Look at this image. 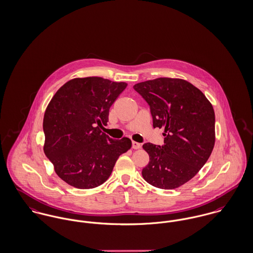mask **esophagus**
Wrapping results in <instances>:
<instances>
[{"mask_svg": "<svg viewBox=\"0 0 253 253\" xmlns=\"http://www.w3.org/2000/svg\"><path fill=\"white\" fill-rule=\"evenodd\" d=\"M140 147V144L138 143V142H136V141H132V148H134V149H138Z\"/></svg>", "mask_w": 253, "mask_h": 253, "instance_id": "34e87169", "label": "esophagus"}]
</instances>
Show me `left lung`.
I'll list each match as a JSON object with an SVG mask.
<instances>
[{
  "instance_id": "1",
  "label": "left lung",
  "mask_w": 253,
  "mask_h": 253,
  "mask_svg": "<svg viewBox=\"0 0 253 253\" xmlns=\"http://www.w3.org/2000/svg\"><path fill=\"white\" fill-rule=\"evenodd\" d=\"M134 89L149 105L153 127L165 128L162 146L142 145L149 155L142 177L156 188L176 189L200 170L213 151V106L195 85L181 79L146 81Z\"/></svg>"
}]
</instances>
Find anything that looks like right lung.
<instances>
[{"mask_svg":"<svg viewBox=\"0 0 253 253\" xmlns=\"http://www.w3.org/2000/svg\"><path fill=\"white\" fill-rule=\"evenodd\" d=\"M126 86V83L101 77L73 79L50 101L43 118V150L58 177L70 186L92 189L102 185L118 157L131 148L130 138L114 139L100 130Z\"/></svg>","mask_w":253,"mask_h":253,"instance_id":"add662e5","label":"right lung"}]
</instances>
